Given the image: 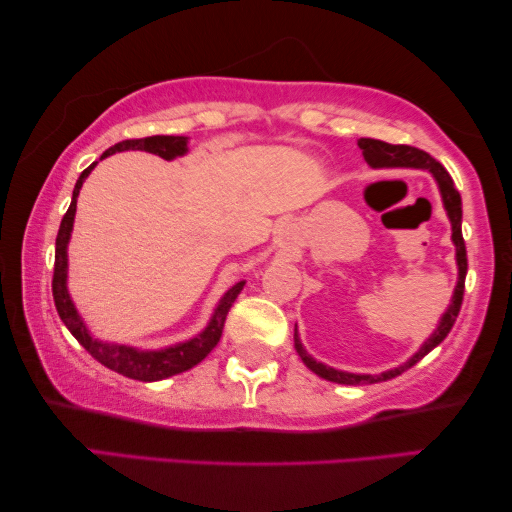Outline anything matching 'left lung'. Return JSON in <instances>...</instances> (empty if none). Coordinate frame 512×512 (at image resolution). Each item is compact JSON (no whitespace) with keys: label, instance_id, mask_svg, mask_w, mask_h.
I'll use <instances>...</instances> for the list:
<instances>
[{"label":"left lung","instance_id":"obj_1","mask_svg":"<svg viewBox=\"0 0 512 512\" xmlns=\"http://www.w3.org/2000/svg\"><path fill=\"white\" fill-rule=\"evenodd\" d=\"M358 147L363 149V156L365 161L370 163L372 167H417V170H429L433 174V179L438 181V188H440V195H442V204H445V211L449 215V222H451V240H454L456 245V263H458V283H456V290H454V297H451V304L442 315V320L438 324V329L433 331V335L429 340L424 342L420 347V351L408 360V363L395 367V370H388V372H381V374H351V372H340V370H333V367L324 365V363H317V360L308 354L301 345L297 329H295V349L299 358L304 360V365L308 370L315 372L317 376H322L326 381H333V383H342V385H360V383H379V381H388V379H395L401 372H406L408 367H413L415 363H420V360L429 354L431 349H435L440 345L442 340L447 338L451 326H454L456 317L460 313V304H463V292H465V274H467V251H465V240H463V229H460V224H463V201H460V192L454 186V179L449 177V172L442 167L438 161L431 154L422 152V149L417 147H410V145H390V142H383V140H374V138H360L358 140Z\"/></svg>","mask_w":512,"mask_h":512}]
</instances>
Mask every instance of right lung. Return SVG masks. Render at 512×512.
<instances>
[{"instance_id":"add662e5","label":"right lung","mask_w":512,"mask_h":512,"mask_svg":"<svg viewBox=\"0 0 512 512\" xmlns=\"http://www.w3.org/2000/svg\"><path fill=\"white\" fill-rule=\"evenodd\" d=\"M127 149H140V152H149L165 158V161H172V158L183 156L188 152V138L183 136H149V138H136V140H122L113 145L111 149H106L102 158L111 156L115 152H127ZM97 163H92L90 167L81 172V177L74 186L72 192V204L67 208V213L61 220V229H58L56 236V258H54V279H52V292H54V304L58 317H61L63 324L70 329L74 338L79 340V345L88 351V354L99 360L108 370H113L122 376H129V379L136 381H161L167 379V376L181 374L201 363L208 354H211L213 347L220 342L222 338V329L226 322V315H229V308L233 306V301L238 299L242 286L245 281H238L236 286L229 288L224 292V297L217 304L215 313L211 317V322L204 331L188 342H179V345L158 349V351H140L136 347H127V345H113V342H102L97 338H92L88 333L86 324H83L81 315L74 308L70 292H67V242H70L72 236V224H74V213H77V197L79 190L86 181L88 174L92 172V167Z\"/></svg>"}]
</instances>
